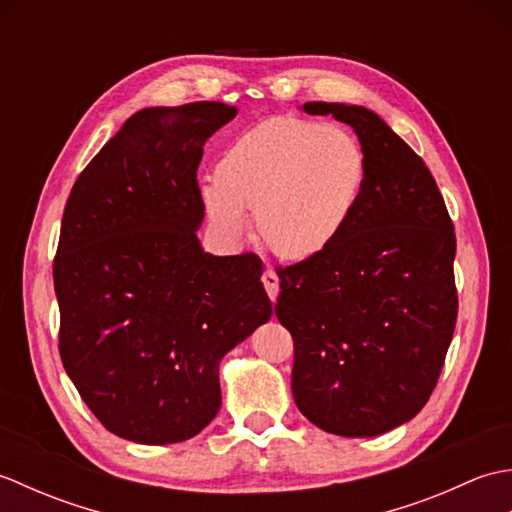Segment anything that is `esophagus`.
<instances>
[{
	"label": "esophagus",
	"mask_w": 512,
	"mask_h": 512,
	"mask_svg": "<svg viewBox=\"0 0 512 512\" xmlns=\"http://www.w3.org/2000/svg\"><path fill=\"white\" fill-rule=\"evenodd\" d=\"M262 284H264V288H266V292H268L270 301H275V299H277V292H279V277L275 275V270H270V268L264 270Z\"/></svg>",
	"instance_id": "obj_1"
}]
</instances>
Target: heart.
Masks as SVG:
<instances>
[{
  "instance_id": "1",
  "label": "heart",
  "mask_w": 512,
  "mask_h": 512,
  "mask_svg": "<svg viewBox=\"0 0 512 512\" xmlns=\"http://www.w3.org/2000/svg\"><path fill=\"white\" fill-rule=\"evenodd\" d=\"M365 169L363 147L347 129L275 116L228 143L202 200L224 235H242L246 211L255 209L259 242L286 259H310L350 224Z\"/></svg>"
}]
</instances>
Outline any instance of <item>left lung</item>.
<instances>
[{
    "label": "left lung",
    "mask_w": 512,
    "mask_h": 512,
    "mask_svg": "<svg viewBox=\"0 0 512 512\" xmlns=\"http://www.w3.org/2000/svg\"><path fill=\"white\" fill-rule=\"evenodd\" d=\"M354 127L365 184L325 253L277 266L275 314L295 343L292 396L319 429L369 438L436 389L458 319L451 215L431 171L372 110L306 103Z\"/></svg>",
    "instance_id": "8db88e82"
}]
</instances>
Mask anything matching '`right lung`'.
<instances>
[{
  "label": "right lung",
  "mask_w": 512,
  "mask_h": 512,
  "mask_svg": "<svg viewBox=\"0 0 512 512\" xmlns=\"http://www.w3.org/2000/svg\"><path fill=\"white\" fill-rule=\"evenodd\" d=\"M235 114L215 101L136 112L65 204L52 264L61 363L125 440L200 433L222 405L220 358L273 314L259 257H213L195 235L204 143Z\"/></svg>",
  "instance_id": "add662e5"
}]
</instances>
